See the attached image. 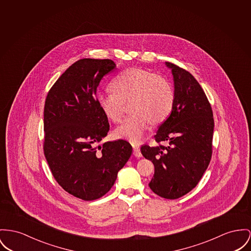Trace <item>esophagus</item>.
Returning a JSON list of instances; mask_svg holds the SVG:
<instances>
[{"mask_svg":"<svg viewBox=\"0 0 251 251\" xmlns=\"http://www.w3.org/2000/svg\"><path fill=\"white\" fill-rule=\"evenodd\" d=\"M133 155L135 157H138V158H140V157L142 156V153H141V151H140V149H139V148H137V147H133Z\"/></svg>","mask_w":251,"mask_h":251,"instance_id":"esophagus-1","label":"esophagus"}]
</instances>
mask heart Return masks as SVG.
<instances>
[{
	"instance_id": "heart-1",
	"label": "heart",
	"mask_w": 251,
	"mask_h": 251,
	"mask_svg": "<svg viewBox=\"0 0 251 251\" xmlns=\"http://www.w3.org/2000/svg\"><path fill=\"white\" fill-rule=\"evenodd\" d=\"M113 92L98 95L97 102L103 114L119 123L124 114L125 103L131 101L130 112L118 127V138L140 144L150 125L167 120L174 104V90L165 77L142 68H129L116 76L112 83Z\"/></svg>"
}]
</instances>
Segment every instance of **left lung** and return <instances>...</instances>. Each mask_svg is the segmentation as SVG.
<instances>
[{"label":"left lung","instance_id":"obj_1","mask_svg":"<svg viewBox=\"0 0 251 251\" xmlns=\"http://www.w3.org/2000/svg\"><path fill=\"white\" fill-rule=\"evenodd\" d=\"M166 65L173 75V108L154 136L159 145H144L141 152L155 168L149 184L151 190L174 200L191 191L208 167L214 120L211 105L197 80L184 68L168 62ZM163 141L167 146L160 145Z\"/></svg>","mask_w":251,"mask_h":251}]
</instances>
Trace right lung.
<instances>
[{"label": "right lung", "instance_id": "right-lung-1", "mask_svg": "<svg viewBox=\"0 0 251 251\" xmlns=\"http://www.w3.org/2000/svg\"><path fill=\"white\" fill-rule=\"evenodd\" d=\"M115 67L109 59H81L61 75L46 99V159L57 183L84 201L106 194L132 153L125 140L97 146L109 130L97 102V87Z\"/></svg>", "mask_w": 251, "mask_h": 251}]
</instances>
